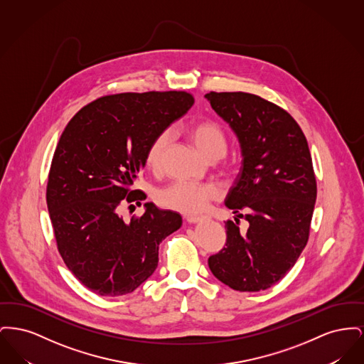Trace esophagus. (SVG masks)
Returning a JSON list of instances; mask_svg holds the SVG:
<instances>
[{
    "mask_svg": "<svg viewBox=\"0 0 364 364\" xmlns=\"http://www.w3.org/2000/svg\"><path fill=\"white\" fill-rule=\"evenodd\" d=\"M205 220V217H187V221L190 223V224H198V223H200V221H203Z\"/></svg>",
    "mask_w": 364,
    "mask_h": 364,
    "instance_id": "obj_1",
    "label": "esophagus"
}]
</instances>
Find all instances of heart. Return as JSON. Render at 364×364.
<instances>
[{
  "instance_id": "1",
  "label": "heart",
  "mask_w": 364,
  "mask_h": 364,
  "mask_svg": "<svg viewBox=\"0 0 364 364\" xmlns=\"http://www.w3.org/2000/svg\"><path fill=\"white\" fill-rule=\"evenodd\" d=\"M176 131L187 135L193 146L208 159L225 154L228 140L224 128L218 122L205 119L180 125ZM168 141V132H161L151 140L146 151L147 168L153 171L159 169ZM217 195L218 191L213 186L178 180L159 191L156 199L165 208H173L184 214H196L208 208V203L215 199Z\"/></svg>"
}]
</instances>
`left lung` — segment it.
<instances>
[{"label":"left lung","instance_id":"1","mask_svg":"<svg viewBox=\"0 0 364 364\" xmlns=\"http://www.w3.org/2000/svg\"><path fill=\"white\" fill-rule=\"evenodd\" d=\"M206 98L240 141L242 173L225 205L247 211L250 224L242 232L237 218L226 221L225 247L208 267L235 291H264L285 277L309 242L316 200L309 143L287 110L255 94L210 91Z\"/></svg>","mask_w":364,"mask_h":364}]
</instances>
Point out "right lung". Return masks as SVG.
<instances>
[{
  "label": "right lung",
  "mask_w": 364,
  "mask_h": 364,
  "mask_svg": "<svg viewBox=\"0 0 364 364\" xmlns=\"http://www.w3.org/2000/svg\"><path fill=\"white\" fill-rule=\"evenodd\" d=\"M193 105L186 91L105 95L65 127L49 172L46 202L58 252L72 274L100 296L131 294L158 266V245L181 215L146 203L125 221L120 206L140 205L132 190L151 140Z\"/></svg>",
  "instance_id": "obj_1"
}]
</instances>
